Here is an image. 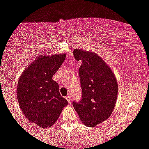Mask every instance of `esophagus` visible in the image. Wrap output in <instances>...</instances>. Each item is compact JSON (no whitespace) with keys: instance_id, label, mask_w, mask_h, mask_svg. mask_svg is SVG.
<instances>
[{"instance_id":"esophagus-1","label":"esophagus","mask_w":149,"mask_h":149,"mask_svg":"<svg viewBox=\"0 0 149 149\" xmlns=\"http://www.w3.org/2000/svg\"><path fill=\"white\" fill-rule=\"evenodd\" d=\"M66 100L69 102H72V98H71L70 95H68L67 97H66Z\"/></svg>"}]
</instances>
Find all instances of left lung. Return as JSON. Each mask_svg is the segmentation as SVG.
<instances>
[{"label": "left lung", "instance_id": "obj_1", "mask_svg": "<svg viewBox=\"0 0 149 149\" xmlns=\"http://www.w3.org/2000/svg\"><path fill=\"white\" fill-rule=\"evenodd\" d=\"M74 58L81 61L79 69L82 98L73 107L82 122L95 127L110 116L118 96V84L113 71L102 58L92 52L76 49Z\"/></svg>", "mask_w": 149, "mask_h": 149}]
</instances>
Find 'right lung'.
Here are the masks:
<instances>
[{"mask_svg": "<svg viewBox=\"0 0 149 149\" xmlns=\"http://www.w3.org/2000/svg\"><path fill=\"white\" fill-rule=\"evenodd\" d=\"M65 58L66 54L39 56L18 80L17 97L21 110L31 122L42 128L52 127L68 104L52 80Z\"/></svg>", "mask_w": 149, "mask_h": 149, "instance_id": "obj_1", "label": "right lung"}]
</instances>
